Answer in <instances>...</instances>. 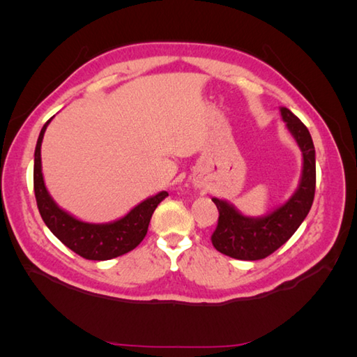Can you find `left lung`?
I'll return each instance as SVG.
<instances>
[{
  "instance_id": "8db88e82",
  "label": "left lung",
  "mask_w": 357,
  "mask_h": 357,
  "mask_svg": "<svg viewBox=\"0 0 357 357\" xmlns=\"http://www.w3.org/2000/svg\"><path fill=\"white\" fill-rule=\"evenodd\" d=\"M279 112L302 151L299 184L284 204L262 216H247L227 199L211 198L219 210L218 227L211 234V242L218 252L234 259L257 261L276 252L304 222L314 199L316 151L312 135L287 107H280Z\"/></svg>"
}]
</instances>
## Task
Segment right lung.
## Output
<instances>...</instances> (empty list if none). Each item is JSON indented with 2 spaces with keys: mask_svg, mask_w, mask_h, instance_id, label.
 <instances>
[{
  "mask_svg": "<svg viewBox=\"0 0 357 357\" xmlns=\"http://www.w3.org/2000/svg\"><path fill=\"white\" fill-rule=\"evenodd\" d=\"M52 119L53 116L43 126L40 136H38L33 164L35 198L44 224L66 247H69L72 252L86 257V259L107 261L128 253L135 247H138L146 236L151 215L158 204L165 196H169V193L162 190L150 196V198L141 201L138 206H135L127 215L115 219V221L102 224L81 221L53 201L44 183L41 144L45 128Z\"/></svg>",
  "mask_w": 357,
  "mask_h": 357,
  "instance_id": "add662e5",
  "label": "right lung"
}]
</instances>
